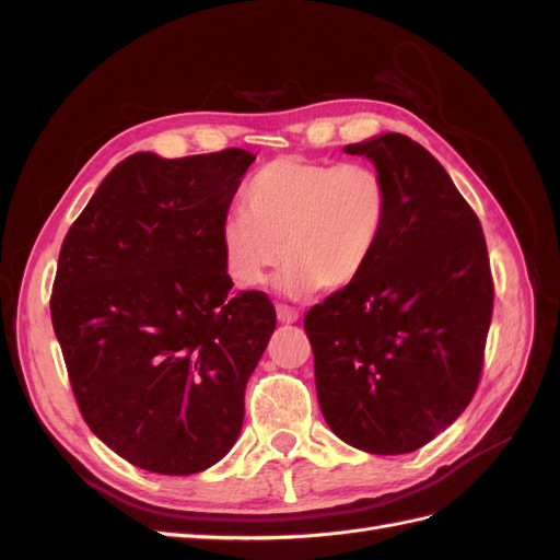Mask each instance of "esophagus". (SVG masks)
<instances>
[{
  "mask_svg": "<svg viewBox=\"0 0 560 560\" xmlns=\"http://www.w3.org/2000/svg\"><path fill=\"white\" fill-rule=\"evenodd\" d=\"M276 313H278V319H280V322H287V325H290V322H296V319H299V311L292 308V306H287V303H278Z\"/></svg>",
  "mask_w": 560,
  "mask_h": 560,
  "instance_id": "obj_1",
  "label": "esophagus"
}]
</instances>
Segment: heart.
<instances>
[{
    "mask_svg": "<svg viewBox=\"0 0 560 560\" xmlns=\"http://www.w3.org/2000/svg\"><path fill=\"white\" fill-rule=\"evenodd\" d=\"M389 189L364 163L278 156L243 189V212L219 229L229 276L245 290L264 287L287 259L280 287L308 294L358 280L383 241Z\"/></svg>",
    "mask_w": 560,
    "mask_h": 560,
    "instance_id": "1",
    "label": "heart"
}]
</instances>
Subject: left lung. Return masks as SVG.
<instances>
[{"label": "left lung", "mask_w": 560, "mask_h": 560, "mask_svg": "<svg viewBox=\"0 0 560 560\" xmlns=\"http://www.w3.org/2000/svg\"><path fill=\"white\" fill-rule=\"evenodd\" d=\"M346 154L385 177L389 214L364 273L303 317L322 416L346 444L411 453L477 393L493 317L481 222L425 147L385 132Z\"/></svg>", "instance_id": "left-lung-1"}]
</instances>
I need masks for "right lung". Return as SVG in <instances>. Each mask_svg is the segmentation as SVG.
Segmentation results:
<instances>
[{
    "label": "right lung",
    "instance_id": "obj_1",
    "mask_svg": "<svg viewBox=\"0 0 560 560\" xmlns=\"http://www.w3.org/2000/svg\"><path fill=\"white\" fill-rule=\"evenodd\" d=\"M254 154L118 163L67 231L50 294L79 411L130 465L196 474L231 451L276 329L264 292H231L224 217Z\"/></svg>",
    "mask_w": 560,
    "mask_h": 560
}]
</instances>
